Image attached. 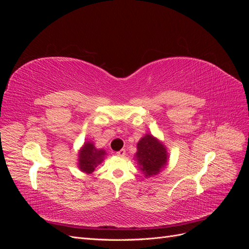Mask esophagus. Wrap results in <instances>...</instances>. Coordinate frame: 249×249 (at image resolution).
Masks as SVG:
<instances>
[{
    "instance_id": "esophagus-1",
    "label": "esophagus",
    "mask_w": 249,
    "mask_h": 249,
    "mask_svg": "<svg viewBox=\"0 0 249 249\" xmlns=\"http://www.w3.org/2000/svg\"><path fill=\"white\" fill-rule=\"evenodd\" d=\"M116 155L117 156H119V157H124V155H125V149H120V150H118V152L116 153Z\"/></svg>"
}]
</instances>
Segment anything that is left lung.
I'll use <instances>...</instances> for the list:
<instances>
[{"instance_id": "8db88e82", "label": "left lung", "mask_w": 249, "mask_h": 249, "mask_svg": "<svg viewBox=\"0 0 249 249\" xmlns=\"http://www.w3.org/2000/svg\"><path fill=\"white\" fill-rule=\"evenodd\" d=\"M136 158L145 177L158 175L167 163L166 148L152 135H145L137 144Z\"/></svg>"}]
</instances>
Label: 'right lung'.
Masks as SVG:
<instances>
[{"label":"right lung","instance_id":"obj_1","mask_svg":"<svg viewBox=\"0 0 249 249\" xmlns=\"http://www.w3.org/2000/svg\"><path fill=\"white\" fill-rule=\"evenodd\" d=\"M105 150L96 149L92 143L87 142L83 146L79 156V167L86 173L93 172L94 168L103 161Z\"/></svg>","mask_w":249,"mask_h":249}]
</instances>
